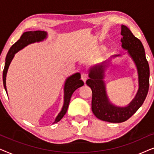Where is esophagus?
<instances>
[{
    "label": "esophagus",
    "mask_w": 154,
    "mask_h": 154,
    "mask_svg": "<svg viewBox=\"0 0 154 154\" xmlns=\"http://www.w3.org/2000/svg\"><path fill=\"white\" fill-rule=\"evenodd\" d=\"M88 78V76L87 73H83L81 74V79H82V81L84 82V83H85L86 81H87Z\"/></svg>",
    "instance_id": "esophagus-1"
}]
</instances>
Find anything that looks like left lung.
<instances>
[{
  "label": "left lung",
  "mask_w": 154,
  "mask_h": 154,
  "mask_svg": "<svg viewBox=\"0 0 154 154\" xmlns=\"http://www.w3.org/2000/svg\"><path fill=\"white\" fill-rule=\"evenodd\" d=\"M121 34L122 48L127 50L137 71L139 88L133 100L125 106H116L109 100L104 81L108 67L106 60L89 69L90 79L86 81V84L92 92V112L97 119L109 123H122L130 119L144 103L149 87V66L142 42L125 25H121ZM120 56V54H116L111 58Z\"/></svg>",
  "instance_id": "obj_1"
}]
</instances>
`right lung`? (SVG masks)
<instances>
[{
  "label": "right lung",
  "instance_id": "obj_1",
  "mask_svg": "<svg viewBox=\"0 0 154 154\" xmlns=\"http://www.w3.org/2000/svg\"><path fill=\"white\" fill-rule=\"evenodd\" d=\"M48 37V33L44 31H26L24 32L20 37V40H18L15 43L12 45L8 51L7 56L5 58V67L3 73V85L6 92H7V88H6V75H7L8 70L9 66L11 63L12 60H13L14 55L17 52L22 50L26 46L30 45V44L39 43V42L43 41ZM84 85L83 81L81 80V73H75L74 74L69 76L65 81L64 87V104L62 108V110L58 113L57 116L56 117L53 123H56L60 121L66 114L67 109H68L69 102H70L71 95L74 91L78 88L81 87Z\"/></svg>",
  "mask_w": 154,
  "mask_h": 154
}]
</instances>
